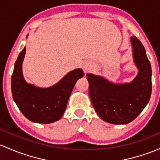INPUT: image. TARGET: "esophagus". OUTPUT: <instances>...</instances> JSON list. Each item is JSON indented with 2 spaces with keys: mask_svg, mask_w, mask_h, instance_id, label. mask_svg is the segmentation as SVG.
<instances>
[{
  "mask_svg": "<svg viewBox=\"0 0 160 160\" xmlns=\"http://www.w3.org/2000/svg\"><path fill=\"white\" fill-rule=\"evenodd\" d=\"M89 70H90V68H89V66H87V65H84V71H85V72L89 71Z\"/></svg>",
  "mask_w": 160,
  "mask_h": 160,
  "instance_id": "obj_1",
  "label": "esophagus"
}]
</instances>
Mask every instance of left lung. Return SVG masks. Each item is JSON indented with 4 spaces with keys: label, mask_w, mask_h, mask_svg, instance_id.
Here are the masks:
<instances>
[{
    "label": "left lung",
    "mask_w": 160,
    "mask_h": 160,
    "mask_svg": "<svg viewBox=\"0 0 160 160\" xmlns=\"http://www.w3.org/2000/svg\"><path fill=\"white\" fill-rule=\"evenodd\" d=\"M133 58L138 73L131 83H115L103 77L87 74L89 94L95 111L101 119L114 124L134 120L150 99L152 70L143 45L135 36L131 37Z\"/></svg>",
    "instance_id": "8db88e82"
}]
</instances>
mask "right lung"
Wrapping results in <instances>:
<instances>
[{
    "label": "right lung",
    "instance_id": "add662e5",
    "mask_svg": "<svg viewBox=\"0 0 160 160\" xmlns=\"http://www.w3.org/2000/svg\"><path fill=\"white\" fill-rule=\"evenodd\" d=\"M25 54L24 47L14 64L11 77L13 100L22 115L31 122L40 124L57 122L64 115L72 90L77 80L83 77V72L77 68L52 87L40 88L24 79L22 65Z\"/></svg>",
    "mask_w": 160,
    "mask_h": 160
}]
</instances>
